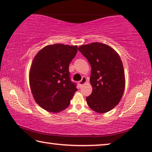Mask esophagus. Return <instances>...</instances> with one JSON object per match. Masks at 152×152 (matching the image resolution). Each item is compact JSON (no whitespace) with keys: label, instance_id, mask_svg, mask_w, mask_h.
<instances>
[{"label":"esophagus","instance_id":"obj_1","mask_svg":"<svg viewBox=\"0 0 152 152\" xmlns=\"http://www.w3.org/2000/svg\"><path fill=\"white\" fill-rule=\"evenodd\" d=\"M86 83H87V78H86V77L83 76L82 79H81V80L79 81V82H78L79 87H81L83 85H85Z\"/></svg>","mask_w":152,"mask_h":152}]
</instances>
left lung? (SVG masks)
I'll use <instances>...</instances> for the list:
<instances>
[{"mask_svg":"<svg viewBox=\"0 0 152 152\" xmlns=\"http://www.w3.org/2000/svg\"><path fill=\"white\" fill-rule=\"evenodd\" d=\"M91 67V94L86 98L87 104L98 113L110 111L118 104L125 89L123 63L119 55L108 45L94 42L78 47Z\"/></svg>","mask_w":152,"mask_h":152,"instance_id":"8db88e82","label":"left lung"}]
</instances>
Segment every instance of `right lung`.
I'll list each match as a JSON object with an SVG mask.
<instances>
[{
    "mask_svg": "<svg viewBox=\"0 0 152 152\" xmlns=\"http://www.w3.org/2000/svg\"><path fill=\"white\" fill-rule=\"evenodd\" d=\"M77 48L61 44L48 45L33 58L29 72L31 90L36 102L47 111L65 110L78 90L69 72Z\"/></svg>",
    "mask_w": 152,
    "mask_h": 152,
    "instance_id": "1",
    "label": "right lung"
}]
</instances>
